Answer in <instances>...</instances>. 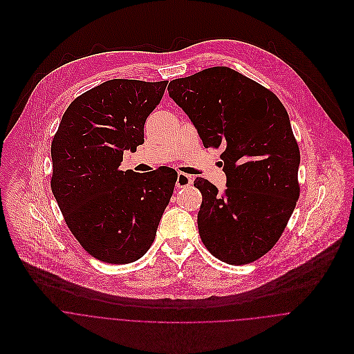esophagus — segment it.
Listing matches in <instances>:
<instances>
[{
	"label": "esophagus",
	"instance_id": "34e87169",
	"mask_svg": "<svg viewBox=\"0 0 354 354\" xmlns=\"http://www.w3.org/2000/svg\"><path fill=\"white\" fill-rule=\"evenodd\" d=\"M192 183H194V178H192L191 176H188V174H185V173H181V171L178 173L177 181H176L177 188H187V187L192 185Z\"/></svg>",
	"mask_w": 354,
	"mask_h": 354
}]
</instances>
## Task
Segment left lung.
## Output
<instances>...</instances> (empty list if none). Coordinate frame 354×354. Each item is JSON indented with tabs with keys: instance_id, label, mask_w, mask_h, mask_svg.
<instances>
[{
	"instance_id": "obj_1",
	"label": "left lung",
	"mask_w": 354,
	"mask_h": 354,
	"mask_svg": "<svg viewBox=\"0 0 354 354\" xmlns=\"http://www.w3.org/2000/svg\"><path fill=\"white\" fill-rule=\"evenodd\" d=\"M169 95L191 118L205 149H223L226 189L198 177V227L216 259L248 264L283 233L300 196V150L278 97L227 66L171 80Z\"/></svg>"
}]
</instances>
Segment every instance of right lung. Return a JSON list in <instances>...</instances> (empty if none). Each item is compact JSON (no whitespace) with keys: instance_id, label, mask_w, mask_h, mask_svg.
<instances>
[{"instance_id":"add662e5","label":"right lung","mask_w":354,"mask_h":354,"mask_svg":"<svg viewBox=\"0 0 354 354\" xmlns=\"http://www.w3.org/2000/svg\"><path fill=\"white\" fill-rule=\"evenodd\" d=\"M166 86L107 80L68 106L53 138V195L80 245L104 263L127 264L147 252L173 195L174 169H120L124 151L145 143L146 120Z\"/></svg>"}]
</instances>
